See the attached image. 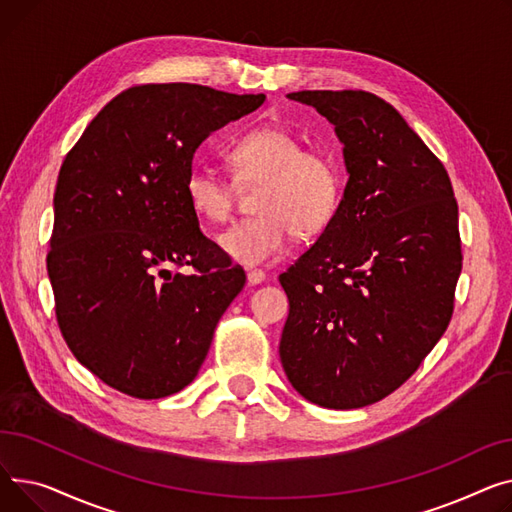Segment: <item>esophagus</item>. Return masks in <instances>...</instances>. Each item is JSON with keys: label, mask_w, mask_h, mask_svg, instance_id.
Instances as JSON below:
<instances>
[{"label": "esophagus", "mask_w": 512, "mask_h": 512, "mask_svg": "<svg viewBox=\"0 0 512 512\" xmlns=\"http://www.w3.org/2000/svg\"><path fill=\"white\" fill-rule=\"evenodd\" d=\"M248 283L250 285H260V283H264L266 281V275H264V270H258V268H254V270H248Z\"/></svg>", "instance_id": "esophagus-1"}]
</instances>
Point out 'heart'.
Wrapping results in <instances>:
<instances>
[{
	"mask_svg": "<svg viewBox=\"0 0 512 512\" xmlns=\"http://www.w3.org/2000/svg\"><path fill=\"white\" fill-rule=\"evenodd\" d=\"M227 161L239 184L260 186L252 200L258 215L219 237L233 262L266 264L287 250L295 231L314 235L333 219L343 192L339 163L326 150L304 148L285 126L266 124L239 136L227 150ZM184 192L204 223H225L235 208L231 184L208 167L190 169Z\"/></svg>",
	"mask_w": 512,
	"mask_h": 512,
	"instance_id": "heart-1",
	"label": "heart"
}]
</instances>
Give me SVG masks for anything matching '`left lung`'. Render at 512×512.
Listing matches in <instances>:
<instances>
[{
    "label": "left lung",
    "instance_id": "1",
    "mask_svg": "<svg viewBox=\"0 0 512 512\" xmlns=\"http://www.w3.org/2000/svg\"><path fill=\"white\" fill-rule=\"evenodd\" d=\"M335 126L349 173L316 244L279 277L289 316L281 364L328 409L372 405L424 362L453 316L463 254L440 159L366 90H299Z\"/></svg>",
    "mask_w": 512,
    "mask_h": 512
}]
</instances>
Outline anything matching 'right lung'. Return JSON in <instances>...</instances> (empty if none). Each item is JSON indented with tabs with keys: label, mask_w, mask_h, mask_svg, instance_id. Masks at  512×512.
I'll return each instance as SVG.
<instances>
[{
	"label": "right lung",
	"mask_w": 512,
	"mask_h": 512,
	"mask_svg": "<svg viewBox=\"0 0 512 512\" xmlns=\"http://www.w3.org/2000/svg\"><path fill=\"white\" fill-rule=\"evenodd\" d=\"M264 99L132 86L59 169L47 254L57 324L78 362L119 393L163 399L188 386L246 285L244 268L200 231L184 184L200 142Z\"/></svg>",
	"instance_id": "add662e5"
}]
</instances>
